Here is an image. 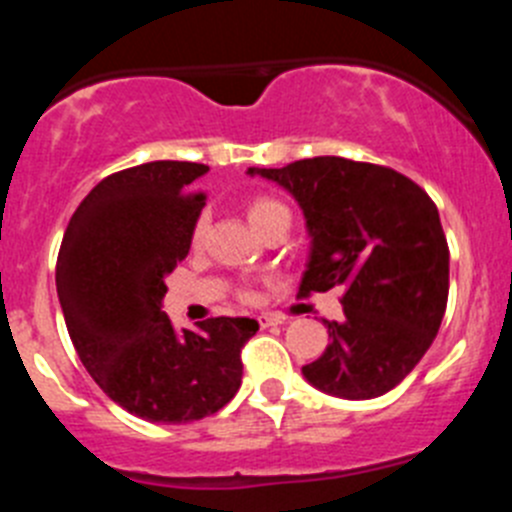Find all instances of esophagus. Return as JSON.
Returning <instances> with one entry per match:
<instances>
[{"mask_svg": "<svg viewBox=\"0 0 512 512\" xmlns=\"http://www.w3.org/2000/svg\"><path fill=\"white\" fill-rule=\"evenodd\" d=\"M256 320H259L261 328H269V325L284 323V315H279V312H261V315H256Z\"/></svg>", "mask_w": 512, "mask_h": 512, "instance_id": "esophagus-1", "label": "esophagus"}]
</instances>
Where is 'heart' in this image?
<instances>
[{"instance_id": "1", "label": "heart", "mask_w": 512, "mask_h": 512, "mask_svg": "<svg viewBox=\"0 0 512 512\" xmlns=\"http://www.w3.org/2000/svg\"><path fill=\"white\" fill-rule=\"evenodd\" d=\"M246 217L251 220L253 228L259 230V233H264L266 228H271V225L279 223V220H287L289 223V207L284 205V202L274 200V197L259 194V197H251V200L246 202ZM205 233H207V215L205 212H200V215L194 217L192 230H189V241H192V246H200V243L205 241ZM238 300L241 302L256 300V292H253L251 284L238 287Z\"/></svg>"}]
</instances>
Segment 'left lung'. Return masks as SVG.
I'll return each mask as SVG.
<instances>
[{
    "label": "left lung",
    "mask_w": 512,
    "mask_h": 512,
    "mask_svg": "<svg viewBox=\"0 0 512 512\" xmlns=\"http://www.w3.org/2000/svg\"><path fill=\"white\" fill-rule=\"evenodd\" d=\"M295 194L312 235L297 297L341 287L343 320L302 366L307 382L348 400L390 392L415 369L449 300V243L436 205L390 166L341 156L248 169Z\"/></svg>",
    "instance_id": "1"
}]
</instances>
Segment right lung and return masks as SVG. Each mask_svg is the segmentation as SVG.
Wrapping results in <instances>:
<instances>
[{
  "label": "right lung",
  "mask_w": 512,
  "mask_h": 512,
  "mask_svg": "<svg viewBox=\"0 0 512 512\" xmlns=\"http://www.w3.org/2000/svg\"><path fill=\"white\" fill-rule=\"evenodd\" d=\"M205 164L151 161L104 176L63 233L56 287L71 343L120 408L151 423H192L241 387L251 318H207L176 333L161 312L166 277L187 259L205 205Z\"/></svg>",
  "instance_id": "add662e5"
}]
</instances>
